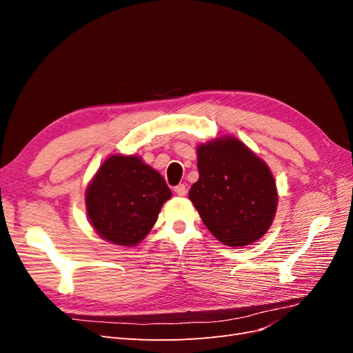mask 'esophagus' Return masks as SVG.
<instances>
[{
  "label": "esophagus",
  "instance_id": "esophagus-1",
  "mask_svg": "<svg viewBox=\"0 0 353 353\" xmlns=\"http://www.w3.org/2000/svg\"><path fill=\"white\" fill-rule=\"evenodd\" d=\"M174 191L176 193V196L184 197V196L187 194V187H185L184 184H179V185H176V187L174 188Z\"/></svg>",
  "mask_w": 353,
  "mask_h": 353
}]
</instances>
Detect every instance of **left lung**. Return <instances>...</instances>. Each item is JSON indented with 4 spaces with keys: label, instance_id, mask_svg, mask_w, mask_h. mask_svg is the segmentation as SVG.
I'll return each mask as SVG.
<instances>
[{
    "label": "left lung",
    "instance_id": "obj_1",
    "mask_svg": "<svg viewBox=\"0 0 353 353\" xmlns=\"http://www.w3.org/2000/svg\"><path fill=\"white\" fill-rule=\"evenodd\" d=\"M199 179L188 199L222 244L244 248L263 237L275 218L279 191L270 166L239 138L197 145Z\"/></svg>",
    "mask_w": 353,
    "mask_h": 353
}]
</instances>
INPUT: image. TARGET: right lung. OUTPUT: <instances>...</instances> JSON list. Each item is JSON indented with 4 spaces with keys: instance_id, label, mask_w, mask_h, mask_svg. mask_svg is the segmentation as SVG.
<instances>
[{
    "instance_id": "obj_1",
    "label": "right lung",
    "mask_w": 353,
    "mask_h": 353,
    "mask_svg": "<svg viewBox=\"0 0 353 353\" xmlns=\"http://www.w3.org/2000/svg\"><path fill=\"white\" fill-rule=\"evenodd\" d=\"M170 197L163 176L140 156L112 154L85 190V208L103 240L135 248L150 232Z\"/></svg>"
}]
</instances>
